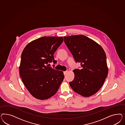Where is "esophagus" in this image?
Instances as JSON below:
<instances>
[{"mask_svg":"<svg viewBox=\"0 0 125 125\" xmlns=\"http://www.w3.org/2000/svg\"><path fill=\"white\" fill-rule=\"evenodd\" d=\"M67 73V71H65V72H64V75H66Z\"/></svg>","mask_w":125,"mask_h":125,"instance_id":"34e87169","label":"esophagus"}]
</instances>
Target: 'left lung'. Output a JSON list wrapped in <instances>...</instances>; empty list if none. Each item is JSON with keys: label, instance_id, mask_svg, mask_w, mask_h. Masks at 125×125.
Returning <instances> with one entry per match:
<instances>
[{"label": "left lung", "instance_id": "8db88e82", "mask_svg": "<svg viewBox=\"0 0 125 125\" xmlns=\"http://www.w3.org/2000/svg\"><path fill=\"white\" fill-rule=\"evenodd\" d=\"M64 42L76 62L81 68L73 71L75 77L69 84L76 93L84 97L94 94L107 77L106 54L102 48L87 37L75 35L64 37Z\"/></svg>", "mask_w": 125, "mask_h": 125}]
</instances>
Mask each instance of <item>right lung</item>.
<instances>
[{
  "instance_id": "right-lung-1",
  "label": "right lung",
  "mask_w": 125,
  "mask_h": 125,
  "mask_svg": "<svg viewBox=\"0 0 125 125\" xmlns=\"http://www.w3.org/2000/svg\"><path fill=\"white\" fill-rule=\"evenodd\" d=\"M63 42L62 37H43L30 42L23 51L20 75L27 89L35 98L44 100L51 97L63 81V72L48 65L52 61L55 64L53 54Z\"/></svg>"
}]
</instances>
